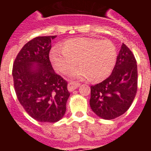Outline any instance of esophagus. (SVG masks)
<instances>
[{
  "instance_id": "34e87169",
  "label": "esophagus",
  "mask_w": 151,
  "mask_h": 151,
  "mask_svg": "<svg viewBox=\"0 0 151 151\" xmlns=\"http://www.w3.org/2000/svg\"><path fill=\"white\" fill-rule=\"evenodd\" d=\"M80 86L79 83H77V82H71L68 84V90L69 91H73L75 89H76L77 88H78Z\"/></svg>"
}]
</instances>
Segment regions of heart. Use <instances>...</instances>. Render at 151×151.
Listing matches in <instances>:
<instances>
[{"label": "heart", "instance_id": "b5f03b06", "mask_svg": "<svg viewBox=\"0 0 151 151\" xmlns=\"http://www.w3.org/2000/svg\"><path fill=\"white\" fill-rule=\"evenodd\" d=\"M117 52L111 41L92 38H76L67 40L63 45L52 49L50 60L57 71L63 74L72 72L73 78L101 80L110 74L116 61Z\"/></svg>", "mask_w": 151, "mask_h": 151}]
</instances>
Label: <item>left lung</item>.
<instances>
[{
    "instance_id": "1",
    "label": "left lung",
    "mask_w": 151,
    "mask_h": 151,
    "mask_svg": "<svg viewBox=\"0 0 151 151\" xmlns=\"http://www.w3.org/2000/svg\"><path fill=\"white\" fill-rule=\"evenodd\" d=\"M138 88V68L134 54L122 44L111 75L91 86L90 106L96 115L113 119L127 111Z\"/></svg>"
}]
</instances>
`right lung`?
Here are the masks:
<instances>
[{
  "instance_id": "obj_1",
  "label": "right lung",
  "mask_w": 151,
  "mask_h": 151,
  "mask_svg": "<svg viewBox=\"0 0 151 151\" xmlns=\"http://www.w3.org/2000/svg\"><path fill=\"white\" fill-rule=\"evenodd\" d=\"M54 36H39L24 45L13 66L17 98L26 113L41 122L63 117L69 94L67 82L57 75L49 59Z\"/></svg>"
}]
</instances>
